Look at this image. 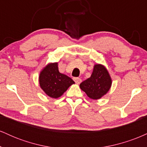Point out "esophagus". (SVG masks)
I'll list each match as a JSON object with an SVG mask.
<instances>
[{
	"mask_svg": "<svg viewBox=\"0 0 147 147\" xmlns=\"http://www.w3.org/2000/svg\"><path fill=\"white\" fill-rule=\"evenodd\" d=\"M74 81L75 82V83L77 84H79L82 82V79L80 78H78V77H76V78H74Z\"/></svg>",
	"mask_w": 147,
	"mask_h": 147,
	"instance_id": "34e87169",
	"label": "esophagus"
}]
</instances>
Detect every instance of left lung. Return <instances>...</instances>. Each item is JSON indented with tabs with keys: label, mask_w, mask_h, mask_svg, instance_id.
I'll return each instance as SVG.
<instances>
[{
	"label": "left lung",
	"mask_w": 147,
	"mask_h": 147,
	"mask_svg": "<svg viewBox=\"0 0 147 147\" xmlns=\"http://www.w3.org/2000/svg\"><path fill=\"white\" fill-rule=\"evenodd\" d=\"M112 86V79L107 68L102 64L94 65L92 75L80 84L79 87L92 99H99L109 92Z\"/></svg>",
	"instance_id": "obj_1"
}]
</instances>
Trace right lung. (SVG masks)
Listing matches in <instances>:
<instances>
[{
    "mask_svg": "<svg viewBox=\"0 0 147 147\" xmlns=\"http://www.w3.org/2000/svg\"><path fill=\"white\" fill-rule=\"evenodd\" d=\"M38 82L43 92L55 99L63 95L70 86L75 84L70 77L59 72L58 62L47 64L40 72Z\"/></svg>",
    "mask_w": 147,
    "mask_h": 147,
    "instance_id": "obj_1",
    "label": "right lung"
}]
</instances>
